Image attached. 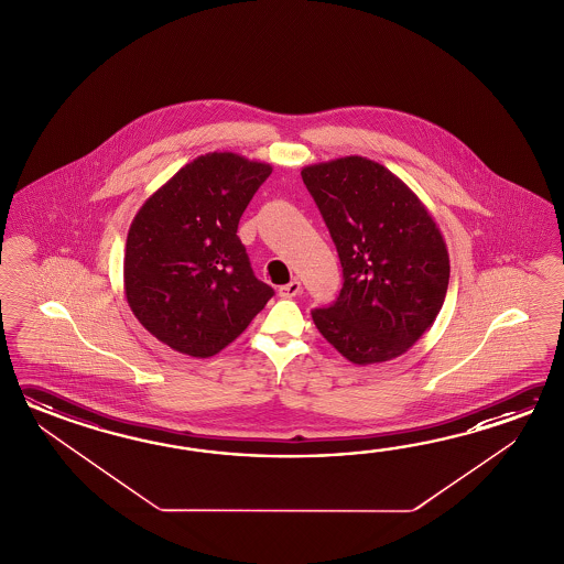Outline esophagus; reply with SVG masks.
<instances>
[{"label": "esophagus", "instance_id": "34e87169", "mask_svg": "<svg viewBox=\"0 0 564 564\" xmlns=\"http://www.w3.org/2000/svg\"><path fill=\"white\" fill-rule=\"evenodd\" d=\"M300 292H302V284H300V280H292L290 284H286V286H280V290H278V294H280L282 299H294V296H299Z\"/></svg>", "mask_w": 564, "mask_h": 564}]
</instances>
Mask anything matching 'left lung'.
Returning <instances> with one entry per match:
<instances>
[{
    "label": "left lung",
    "instance_id": "1",
    "mask_svg": "<svg viewBox=\"0 0 564 564\" xmlns=\"http://www.w3.org/2000/svg\"><path fill=\"white\" fill-rule=\"evenodd\" d=\"M343 265V288L314 308L321 335L355 365L401 357L432 326L449 284L444 236L389 169L340 156L302 169Z\"/></svg>",
    "mask_w": 564,
    "mask_h": 564
}]
</instances>
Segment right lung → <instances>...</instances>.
<instances>
[{
	"label": "right lung",
	"mask_w": 564,
	"mask_h": 564,
	"mask_svg": "<svg viewBox=\"0 0 564 564\" xmlns=\"http://www.w3.org/2000/svg\"><path fill=\"white\" fill-rule=\"evenodd\" d=\"M272 173L236 153L181 167L132 219L124 294L132 314L167 347L207 359L248 328L274 296L253 276L238 238L243 209Z\"/></svg>",
	"instance_id": "add662e5"
}]
</instances>
